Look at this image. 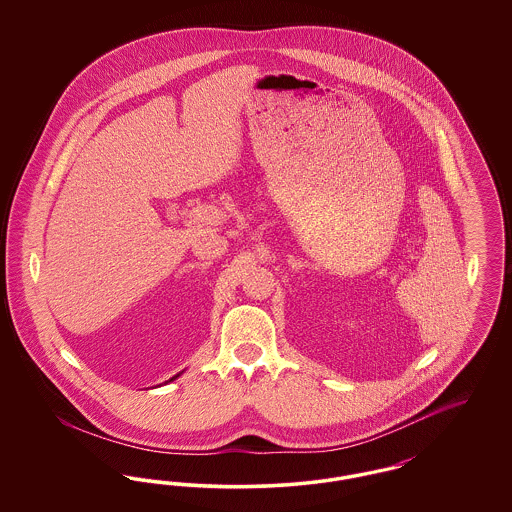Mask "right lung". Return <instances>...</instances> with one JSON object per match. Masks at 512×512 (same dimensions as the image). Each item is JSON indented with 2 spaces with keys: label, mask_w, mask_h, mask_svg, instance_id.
<instances>
[{
  "label": "right lung",
  "mask_w": 512,
  "mask_h": 512,
  "mask_svg": "<svg viewBox=\"0 0 512 512\" xmlns=\"http://www.w3.org/2000/svg\"><path fill=\"white\" fill-rule=\"evenodd\" d=\"M178 376H180V374H176V376H174V378H178ZM174 378H171V382H172V380H174Z\"/></svg>",
  "instance_id": "1"
}]
</instances>
